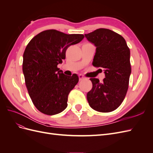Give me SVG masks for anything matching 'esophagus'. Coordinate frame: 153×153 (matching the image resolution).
<instances>
[{
    "instance_id": "34e87169",
    "label": "esophagus",
    "mask_w": 153,
    "mask_h": 153,
    "mask_svg": "<svg viewBox=\"0 0 153 153\" xmlns=\"http://www.w3.org/2000/svg\"><path fill=\"white\" fill-rule=\"evenodd\" d=\"M78 77H79V80H84V79H85V77L83 76L82 75H81V74H80L79 75H78Z\"/></svg>"
}]
</instances>
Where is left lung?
I'll return each instance as SVG.
<instances>
[{
	"mask_svg": "<svg viewBox=\"0 0 153 153\" xmlns=\"http://www.w3.org/2000/svg\"><path fill=\"white\" fill-rule=\"evenodd\" d=\"M85 36L96 47L92 65L102 68L105 75L103 82L90 78L92 88L87 94L88 103L98 112H112L122 103L128 89L130 51L123 37L110 29H98Z\"/></svg>",
	"mask_w": 153,
	"mask_h": 153,
	"instance_id": "8db88e82",
	"label": "left lung"
}]
</instances>
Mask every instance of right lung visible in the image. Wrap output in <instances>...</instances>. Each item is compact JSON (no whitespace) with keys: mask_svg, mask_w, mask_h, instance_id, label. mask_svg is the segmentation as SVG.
Segmentation results:
<instances>
[{"mask_svg":"<svg viewBox=\"0 0 153 153\" xmlns=\"http://www.w3.org/2000/svg\"><path fill=\"white\" fill-rule=\"evenodd\" d=\"M83 34H66L56 30L40 32L27 45L23 55V73L29 94L39 111L53 115L68 106V94L78 76L65 75L57 68L66 58L69 46L83 39Z\"/></svg>","mask_w":153,"mask_h":153,"instance_id":"1","label":"right lung"}]
</instances>
